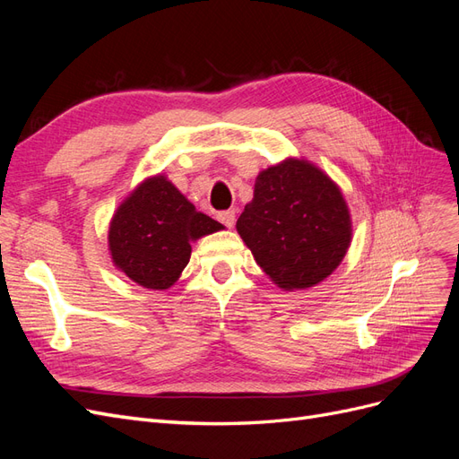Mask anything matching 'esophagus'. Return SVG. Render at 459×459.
Returning a JSON list of instances; mask_svg holds the SVG:
<instances>
[{"mask_svg": "<svg viewBox=\"0 0 459 459\" xmlns=\"http://www.w3.org/2000/svg\"><path fill=\"white\" fill-rule=\"evenodd\" d=\"M218 220L224 224L226 228H233L235 226V211H224L218 214Z\"/></svg>", "mask_w": 459, "mask_h": 459, "instance_id": "esophagus-1", "label": "esophagus"}]
</instances>
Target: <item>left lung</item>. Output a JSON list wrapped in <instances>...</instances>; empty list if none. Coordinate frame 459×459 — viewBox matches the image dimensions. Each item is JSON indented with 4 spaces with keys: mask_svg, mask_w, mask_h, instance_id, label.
<instances>
[{
    "mask_svg": "<svg viewBox=\"0 0 459 459\" xmlns=\"http://www.w3.org/2000/svg\"><path fill=\"white\" fill-rule=\"evenodd\" d=\"M235 228L258 266L285 290L324 281L352 241L339 186L310 160L295 157L256 176L253 201Z\"/></svg>",
    "mask_w": 459,
    "mask_h": 459,
    "instance_id": "left-lung-1",
    "label": "left lung"
}]
</instances>
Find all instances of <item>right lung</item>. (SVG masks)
<instances>
[{
    "label": "right lung",
    "mask_w": 459,
    "mask_h": 459,
    "mask_svg": "<svg viewBox=\"0 0 459 459\" xmlns=\"http://www.w3.org/2000/svg\"><path fill=\"white\" fill-rule=\"evenodd\" d=\"M224 230L195 211L164 174L151 176L120 203L108 226L115 266L145 289L172 287L191 256V243Z\"/></svg>",
    "instance_id": "obj_1"
}]
</instances>
